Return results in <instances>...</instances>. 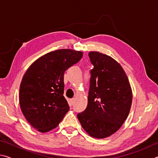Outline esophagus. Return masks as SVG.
Segmentation results:
<instances>
[{"label":"esophagus","mask_w":158,"mask_h":158,"mask_svg":"<svg viewBox=\"0 0 158 158\" xmlns=\"http://www.w3.org/2000/svg\"><path fill=\"white\" fill-rule=\"evenodd\" d=\"M74 102V99H73H73H70V100H69V103H70L71 105H73Z\"/></svg>","instance_id":"1"}]
</instances>
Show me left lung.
I'll use <instances>...</instances> for the list:
<instances>
[{
	"instance_id": "8db88e82",
	"label": "left lung",
	"mask_w": 158,
	"mask_h": 158,
	"mask_svg": "<svg viewBox=\"0 0 158 158\" xmlns=\"http://www.w3.org/2000/svg\"><path fill=\"white\" fill-rule=\"evenodd\" d=\"M90 69L87 107L77 114L83 128L93 137H108L118 130L132 101L127 77L120 64L97 52L89 53Z\"/></svg>"
}]
</instances>
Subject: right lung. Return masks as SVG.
Segmentation results:
<instances>
[{
	"label": "right lung",
	"mask_w": 158,
	"mask_h": 158,
	"mask_svg": "<svg viewBox=\"0 0 158 158\" xmlns=\"http://www.w3.org/2000/svg\"><path fill=\"white\" fill-rule=\"evenodd\" d=\"M83 53L58 49L47 53L29 67L19 89L23 115L34 128L46 132L56 127L69 111L64 98V73L81 60Z\"/></svg>",
	"instance_id": "right-lung-1"
}]
</instances>
